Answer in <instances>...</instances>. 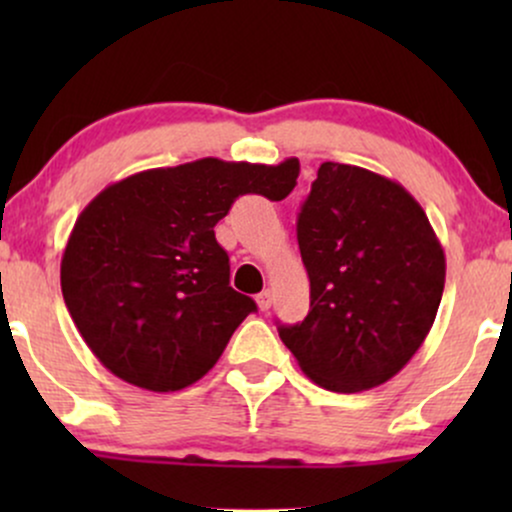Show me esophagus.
Listing matches in <instances>:
<instances>
[{
	"label": "esophagus",
	"mask_w": 512,
	"mask_h": 512,
	"mask_svg": "<svg viewBox=\"0 0 512 512\" xmlns=\"http://www.w3.org/2000/svg\"><path fill=\"white\" fill-rule=\"evenodd\" d=\"M272 301H274V291L272 289H264L260 296H257V305H260V310L272 308Z\"/></svg>",
	"instance_id": "34e87169"
}]
</instances>
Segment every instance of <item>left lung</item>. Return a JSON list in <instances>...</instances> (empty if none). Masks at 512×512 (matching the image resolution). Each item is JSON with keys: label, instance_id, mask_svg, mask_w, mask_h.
Masks as SVG:
<instances>
[{"label": "left lung", "instance_id": "1", "mask_svg": "<svg viewBox=\"0 0 512 512\" xmlns=\"http://www.w3.org/2000/svg\"><path fill=\"white\" fill-rule=\"evenodd\" d=\"M310 310L279 337L315 385L387 383L424 344L445 286V252L421 204L373 170L322 163L298 214Z\"/></svg>", "mask_w": 512, "mask_h": 512}]
</instances>
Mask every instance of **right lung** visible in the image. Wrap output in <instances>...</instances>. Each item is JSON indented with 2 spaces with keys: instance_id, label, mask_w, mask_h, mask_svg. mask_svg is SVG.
<instances>
[{
  "instance_id": "obj_1",
  "label": "right lung",
  "mask_w": 512,
  "mask_h": 512,
  "mask_svg": "<svg viewBox=\"0 0 512 512\" xmlns=\"http://www.w3.org/2000/svg\"><path fill=\"white\" fill-rule=\"evenodd\" d=\"M296 158L279 166L199 158L108 185L88 202L62 255V296L88 349L110 373L175 392L214 368L257 310L233 291L214 226L240 195L279 202L296 187Z\"/></svg>"
}]
</instances>
